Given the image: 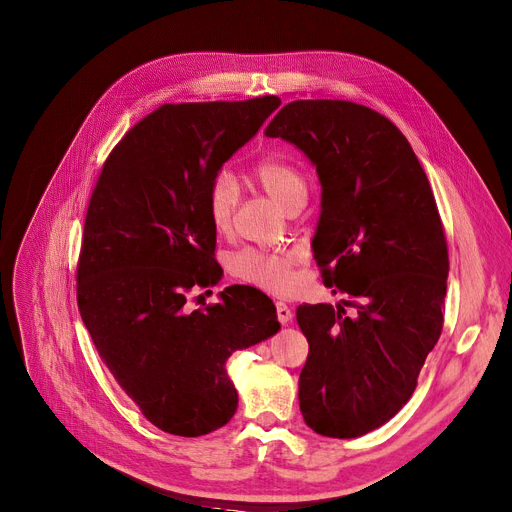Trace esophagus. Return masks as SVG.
Segmentation results:
<instances>
[{
	"instance_id": "obj_1",
	"label": "esophagus",
	"mask_w": 512,
	"mask_h": 512,
	"mask_svg": "<svg viewBox=\"0 0 512 512\" xmlns=\"http://www.w3.org/2000/svg\"><path fill=\"white\" fill-rule=\"evenodd\" d=\"M275 306H277V318H279V322H281V324H289L291 318H293L291 308H289L287 304H283V302H277Z\"/></svg>"
}]
</instances>
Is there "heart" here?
<instances>
[{
    "mask_svg": "<svg viewBox=\"0 0 512 512\" xmlns=\"http://www.w3.org/2000/svg\"><path fill=\"white\" fill-rule=\"evenodd\" d=\"M258 184L273 196L285 210L308 200V179L295 165L281 159H264L254 167ZM239 198L237 179L231 171L221 169L213 175L206 190V215L217 231H225L231 225ZM302 262V252L289 250H264L246 248L237 252L231 260L235 277L242 281L273 291L285 293L291 289L295 275L293 268Z\"/></svg>",
    "mask_w": 512,
    "mask_h": 512,
    "instance_id": "heart-1",
    "label": "heart"
}]
</instances>
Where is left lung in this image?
<instances>
[{
	"label": "left lung",
	"instance_id": "8db88e82",
	"mask_svg": "<svg viewBox=\"0 0 512 512\" xmlns=\"http://www.w3.org/2000/svg\"><path fill=\"white\" fill-rule=\"evenodd\" d=\"M264 134L316 167L314 260L354 308H297L310 343L299 409L316 434L364 436L409 401L442 333L448 250L434 192L401 130L370 107L293 101Z\"/></svg>",
	"mask_w": 512,
	"mask_h": 512
}]
</instances>
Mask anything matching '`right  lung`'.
<instances>
[{"instance_id":"obj_1","label":"right lung","mask_w":512,"mask_h":512,"mask_svg":"<svg viewBox=\"0 0 512 512\" xmlns=\"http://www.w3.org/2000/svg\"><path fill=\"white\" fill-rule=\"evenodd\" d=\"M279 105L273 95L161 105L117 142L90 196L78 310L103 364L163 432L194 438L225 426L237 409L227 359L281 328L273 299L248 285L204 310L186 304L223 275L210 179Z\"/></svg>"}]
</instances>
